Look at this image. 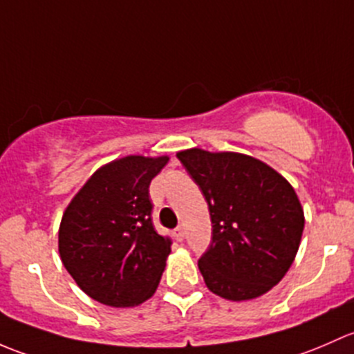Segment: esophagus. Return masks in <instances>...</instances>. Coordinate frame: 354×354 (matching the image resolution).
<instances>
[{
  "instance_id": "esophagus-1",
  "label": "esophagus",
  "mask_w": 354,
  "mask_h": 354,
  "mask_svg": "<svg viewBox=\"0 0 354 354\" xmlns=\"http://www.w3.org/2000/svg\"><path fill=\"white\" fill-rule=\"evenodd\" d=\"M174 236H176L178 242H182V240L185 239V228H184V225H178L176 230H174Z\"/></svg>"
}]
</instances>
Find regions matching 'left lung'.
<instances>
[{"label": "left lung", "mask_w": 354, "mask_h": 354, "mask_svg": "<svg viewBox=\"0 0 354 354\" xmlns=\"http://www.w3.org/2000/svg\"><path fill=\"white\" fill-rule=\"evenodd\" d=\"M177 158L209 207L213 242L198 262L206 286L232 301L268 293L300 247L305 216L295 189L268 163L243 153L191 148Z\"/></svg>", "instance_id": "obj_1"}]
</instances>
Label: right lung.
I'll use <instances>...</instances> for the list:
<instances>
[{
	"instance_id": "obj_1",
	"label": "right lung",
	"mask_w": 354,
	"mask_h": 354,
	"mask_svg": "<svg viewBox=\"0 0 354 354\" xmlns=\"http://www.w3.org/2000/svg\"><path fill=\"white\" fill-rule=\"evenodd\" d=\"M169 156L129 155L93 172L64 209L59 256L90 298L136 307L158 288L172 240L151 223V178Z\"/></svg>"
}]
</instances>
